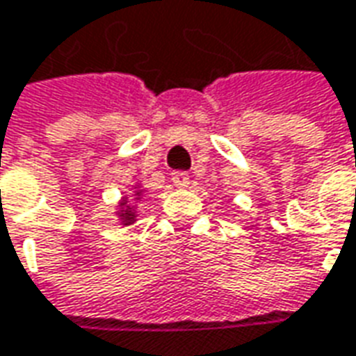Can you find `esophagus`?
Wrapping results in <instances>:
<instances>
[{
    "label": "esophagus",
    "mask_w": 356,
    "mask_h": 356,
    "mask_svg": "<svg viewBox=\"0 0 356 356\" xmlns=\"http://www.w3.org/2000/svg\"><path fill=\"white\" fill-rule=\"evenodd\" d=\"M172 184L178 188H186L190 184V174L184 172V170H176V172H172Z\"/></svg>",
    "instance_id": "34e87169"
}]
</instances>
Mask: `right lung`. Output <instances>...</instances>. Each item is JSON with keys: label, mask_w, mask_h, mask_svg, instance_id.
<instances>
[{"label": "right lung", "mask_w": 356, "mask_h": 356, "mask_svg": "<svg viewBox=\"0 0 356 356\" xmlns=\"http://www.w3.org/2000/svg\"><path fill=\"white\" fill-rule=\"evenodd\" d=\"M140 193H142V191H138L136 195H140ZM120 207H122V209H120L118 216H120L122 224H124V226H130V224L136 222V211H134L132 207L128 205V201H126V199L122 201V203H120Z\"/></svg>", "instance_id": "1"}]
</instances>
